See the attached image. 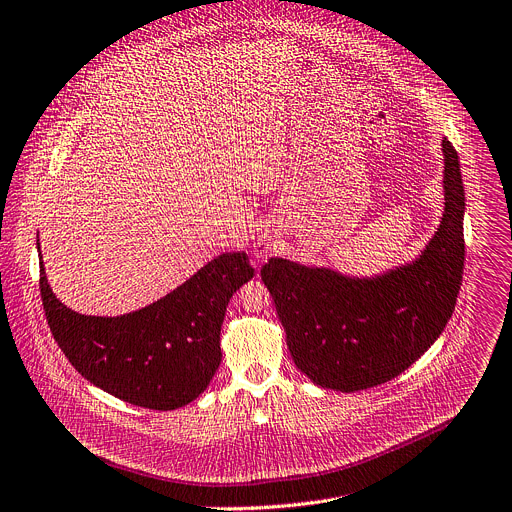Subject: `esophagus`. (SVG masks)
I'll return each mask as SVG.
<instances>
[{
	"instance_id": "1",
	"label": "esophagus",
	"mask_w": 512,
	"mask_h": 512,
	"mask_svg": "<svg viewBox=\"0 0 512 512\" xmlns=\"http://www.w3.org/2000/svg\"><path fill=\"white\" fill-rule=\"evenodd\" d=\"M273 251V247H271V243H267V241H257V245H255V255L257 257H267L269 253Z\"/></svg>"
}]
</instances>
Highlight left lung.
<instances>
[{
  "mask_svg": "<svg viewBox=\"0 0 512 512\" xmlns=\"http://www.w3.org/2000/svg\"><path fill=\"white\" fill-rule=\"evenodd\" d=\"M445 212L416 261L378 277H347L273 257L261 269L296 367L316 386L357 392L400 376L443 333L461 286L466 194L443 138Z\"/></svg>",
  "mask_w": 512,
  "mask_h": 512,
  "instance_id": "left-lung-1",
  "label": "left lung"
}]
</instances>
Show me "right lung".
<instances>
[{"instance_id": "right-lung-1", "label": "right lung", "mask_w": 512, "mask_h": 512, "mask_svg": "<svg viewBox=\"0 0 512 512\" xmlns=\"http://www.w3.org/2000/svg\"><path fill=\"white\" fill-rule=\"evenodd\" d=\"M253 273L247 253H222L141 310L85 316L57 300L40 257V298L55 341L87 382L134 406L175 410L214 378L228 300Z\"/></svg>"}]
</instances>
